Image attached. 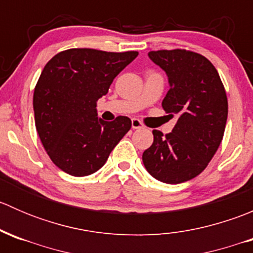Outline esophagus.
Masks as SVG:
<instances>
[{
  "mask_svg": "<svg viewBox=\"0 0 253 253\" xmlns=\"http://www.w3.org/2000/svg\"><path fill=\"white\" fill-rule=\"evenodd\" d=\"M132 128H133V129L143 128V124L141 121H139L138 119H132Z\"/></svg>",
  "mask_w": 253,
  "mask_h": 253,
  "instance_id": "1",
  "label": "esophagus"
}]
</instances>
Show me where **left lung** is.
I'll return each instance as SVG.
<instances>
[{"label":"left lung","mask_w":253,"mask_h":253,"mask_svg":"<svg viewBox=\"0 0 253 253\" xmlns=\"http://www.w3.org/2000/svg\"><path fill=\"white\" fill-rule=\"evenodd\" d=\"M148 56L169 81L163 109L178 119L167 136L153 131L154 141L142 160L153 177L176 185L200 175L215 154L225 131L228 99L205 56L180 48L150 51Z\"/></svg>","instance_id":"8db88e82"}]
</instances>
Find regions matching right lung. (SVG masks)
<instances>
[{"label": "right lung", "mask_w": 253, "mask_h": 253, "mask_svg": "<svg viewBox=\"0 0 253 253\" xmlns=\"http://www.w3.org/2000/svg\"><path fill=\"white\" fill-rule=\"evenodd\" d=\"M137 56V51L70 48L46 63L33 96L35 127L50 159L62 171L77 177L98 171L129 131L128 117L112 122L98 117L96 101Z\"/></svg>", "instance_id": "1"}]
</instances>
